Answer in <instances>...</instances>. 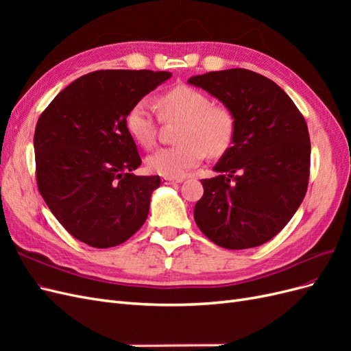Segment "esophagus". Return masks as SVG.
<instances>
[{
    "mask_svg": "<svg viewBox=\"0 0 351 351\" xmlns=\"http://www.w3.org/2000/svg\"><path fill=\"white\" fill-rule=\"evenodd\" d=\"M162 182L164 183H182L183 178H168V177H164Z\"/></svg>",
    "mask_w": 351,
    "mask_h": 351,
    "instance_id": "1",
    "label": "esophagus"
}]
</instances>
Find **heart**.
<instances>
[{
    "instance_id": "b5f03b06",
    "label": "heart",
    "mask_w": 351,
    "mask_h": 351,
    "mask_svg": "<svg viewBox=\"0 0 351 351\" xmlns=\"http://www.w3.org/2000/svg\"><path fill=\"white\" fill-rule=\"evenodd\" d=\"M156 108L164 121H182L176 146L158 149L146 159L151 173L180 178L206 155H226L236 139V115L227 105L214 104L208 93L189 84H177L159 95ZM159 119L149 102L139 101L125 115V129L145 149L156 143Z\"/></svg>"
}]
</instances>
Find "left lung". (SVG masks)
Here are the masks:
<instances>
[{
    "label": "left lung",
    "instance_id": "obj_1",
    "mask_svg": "<svg viewBox=\"0 0 351 351\" xmlns=\"http://www.w3.org/2000/svg\"><path fill=\"white\" fill-rule=\"evenodd\" d=\"M234 112L236 139L214 171L200 180L195 206L200 231L226 249L267 243L287 226L304 199L311 139L304 117L277 83L246 69L189 79Z\"/></svg>",
    "mask_w": 351,
    "mask_h": 351
}]
</instances>
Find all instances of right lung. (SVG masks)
Segmentation results:
<instances>
[{
    "instance_id": "1",
    "label": "right lung",
    "mask_w": 351,
    "mask_h": 351,
    "mask_svg": "<svg viewBox=\"0 0 351 351\" xmlns=\"http://www.w3.org/2000/svg\"><path fill=\"white\" fill-rule=\"evenodd\" d=\"M169 77V71H92L40 114L34 137L38 189L74 239L107 249L143 226L161 178L132 173L142 159L125 115Z\"/></svg>"
}]
</instances>
